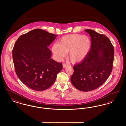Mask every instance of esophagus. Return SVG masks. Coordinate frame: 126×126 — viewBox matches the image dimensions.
I'll return each instance as SVG.
<instances>
[{
	"instance_id": "esophagus-1",
	"label": "esophagus",
	"mask_w": 126,
	"mask_h": 126,
	"mask_svg": "<svg viewBox=\"0 0 126 126\" xmlns=\"http://www.w3.org/2000/svg\"><path fill=\"white\" fill-rule=\"evenodd\" d=\"M67 66V64H66V63H63V68H65V67H66V66Z\"/></svg>"
}]
</instances>
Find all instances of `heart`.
Segmentation results:
<instances>
[{
	"label": "heart",
	"instance_id": "1",
	"mask_svg": "<svg viewBox=\"0 0 126 126\" xmlns=\"http://www.w3.org/2000/svg\"><path fill=\"white\" fill-rule=\"evenodd\" d=\"M90 39L84 35L72 34L63 37L52 47V51L58 60H61L68 52V59L73 63L81 62L90 51Z\"/></svg>",
	"mask_w": 126,
	"mask_h": 126
}]
</instances>
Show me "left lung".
I'll list each match as a JSON object with an SVG mask.
<instances>
[{
	"instance_id": "8db88e82",
	"label": "left lung",
	"mask_w": 126,
	"mask_h": 126,
	"mask_svg": "<svg viewBox=\"0 0 126 126\" xmlns=\"http://www.w3.org/2000/svg\"><path fill=\"white\" fill-rule=\"evenodd\" d=\"M85 31L91 37V48L84 60L73 66L71 81L78 90L88 92L101 86L110 75L113 68L114 49L106 35L93 30Z\"/></svg>"
}]
</instances>
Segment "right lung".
<instances>
[{
    "mask_svg": "<svg viewBox=\"0 0 126 126\" xmlns=\"http://www.w3.org/2000/svg\"><path fill=\"white\" fill-rule=\"evenodd\" d=\"M58 35L36 29L20 36L13 49L16 73L28 87L41 91L50 87L63 68L62 63L50 58L48 46Z\"/></svg>",
    "mask_w": 126,
    "mask_h": 126,
    "instance_id": "right-lung-1",
    "label": "right lung"
}]
</instances>
